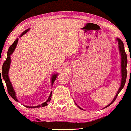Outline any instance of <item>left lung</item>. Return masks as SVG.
Masks as SVG:
<instances>
[{
	"mask_svg": "<svg viewBox=\"0 0 131 131\" xmlns=\"http://www.w3.org/2000/svg\"><path fill=\"white\" fill-rule=\"evenodd\" d=\"M116 40L118 42V47H119V50L120 55H121V85H120L119 88L118 92H117L116 95L115 97V98L113 99V100H112V102L110 103L109 105H108L107 106H105V108H107L108 106H109L110 105H111L115 102V100L116 99L117 97H118L119 93L120 92V91L123 89V88H124V85H125L126 81V78H127V70H126V67H127V55H126L125 50H124V43H123V41L120 39L116 38ZM131 61V60H130ZM77 105V104H76ZM78 107L80 109H82L81 107H79L78 105H77Z\"/></svg>",
	"mask_w": 131,
	"mask_h": 131,
	"instance_id": "1",
	"label": "left lung"
}]
</instances>
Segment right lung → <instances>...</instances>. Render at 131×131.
I'll list each match as a JSON object with an SVG mask.
<instances>
[{
  "instance_id": "1",
  "label": "right lung",
  "mask_w": 131,
  "mask_h": 131,
  "mask_svg": "<svg viewBox=\"0 0 131 131\" xmlns=\"http://www.w3.org/2000/svg\"><path fill=\"white\" fill-rule=\"evenodd\" d=\"M29 29L25 30V31H24V32H23L22 34L19 36V37H21L22 36L24 35V34H26L27 32L29 31ZM18 38L16 39L14 41V42H13L12 44L10 46V47H9L8 52H7V59H6V60L4 61L2 65V73L3 79H4V80L5 81V84H6V85H7V90H8V92L9 95H10L11 96V97L16 102H18V100L17 98H16V93L15 92L14 89H13L12 85L11 82H10V78L8 77V71H9V69H10V63H11V57H10V55H11L13 53V52H14L15 49L16 48V45H17L18 43ZM57 75H58V74H55L52 75V79H51V81H52V83H51L52 84V85L53 84L54 82H55V80L56 79V78L57 77ZM0 76H1L0 80L2 81V79H1V70H0ZM52 92H51L50 96H49L47 100H46V102H45L44 103H42L41 105H38V106H25V105H24V106H25V107L28 108H39V107H43V106H46L48 105L47 102L50 101L51 98H52Z\"/></svg>"
}]
</instances>
